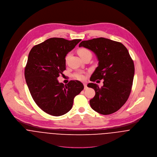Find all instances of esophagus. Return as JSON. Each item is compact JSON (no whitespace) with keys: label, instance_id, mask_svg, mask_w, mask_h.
Listing matches in <instances>:
<instances>
[{"label":"esophagus","instance_id":"1","mask_svg":"<svg viewBox=\"0 0 157 157\" xmlns=\"http://www.w3.org/2000/svg\"><path fill=\"white\" fill-rule=\"evenodd\" d=\"M83 85H84V89H85V90L87 89V85H86V83H83Z\"/></svg>","mask_w":157,"mask_h":157}]
</instances>
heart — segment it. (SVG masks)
<instances>
[{
	"label": "heart",
	"mask_w": 157,
	"mask_h": 157,
	"mask_svg": "<svg viewBox=\"0 0 157 157\" xmlns=\"http://www.w3.org/2000/svg\"><path fill=\"white\" fill-rule=\"evenodd\" d=\"M77 52L78 54V55L80 56V57H82L87 54H91V52H90V51H89L88 49L86 48H80L78 49L77 51ZM68 57H69V56H67L65 58V60L67 61V59H68ZM74 78L77 79V80H83L85 79V75L82 74V73H76L74 75Z\"/></svg>",
	"instance_id": "obj_1"
}]
</instances>
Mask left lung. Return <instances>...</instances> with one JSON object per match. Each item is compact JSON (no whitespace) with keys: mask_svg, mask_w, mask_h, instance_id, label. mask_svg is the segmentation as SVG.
Here are the masks:
<instances>
[{"mask_svg":"<svg viewBox=\"0 0 157 157\" xmlns=\"http://www.w3.org/2000/svg\"><path fill=\"white\" fill-rule=\"evenodd\" d=\"M79 47L94 52L98 60L90 80H104L101 88L94 83L87 85L95 91L90 107L103 115L117 111L128 100L133 83L134 64L128 50L121 43L103 37L82 41Z\"/></svg>","mask_w":157,"mask_h":157,"instance_id":"8db88e82","label":"left lung"}]
</instances>
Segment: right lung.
<instances>
[{"label":"right lung","instance_id":"add662e5","mask_svg":"<svg viewBox=\"0 0 157 157\" xmlns=\"http://www.w3.org/2000/svg\"><path fill=\"white\" fill-rule=\"evenodd\" d=\"M81 40L50 38L34 46L29 53L26 82L35 103L49 115L60 116L69 112L74 97L84 88L78 80L64 85L57 80L66 69V56Z\"/></svg>","mask_w":157,"mask_h":157}]
</instances>
